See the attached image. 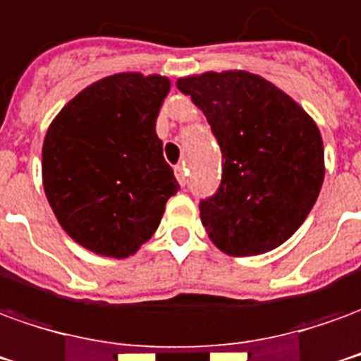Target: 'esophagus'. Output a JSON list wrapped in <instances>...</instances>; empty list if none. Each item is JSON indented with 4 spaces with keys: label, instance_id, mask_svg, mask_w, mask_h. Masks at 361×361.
Listing matches in <instances>:
<instances>
[{
    "label": "esophagus",
    "instance_id": "esophagus-1",
    "mask_svg": "<svg viewBox=\"0 0 361 361\" xmlns=\"http://www.w3.org/2000/svg\"><path fill=\"white\" fill-rule=\"evenodd\" d=\"M176 178H178V181H180V185H185V181H188V170H185V164L176 166Z\"/></svg>",
    "mask_w": 361,
    "mask_h": 361
}]
</instances>
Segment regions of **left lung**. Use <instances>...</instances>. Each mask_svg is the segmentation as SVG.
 <instances>
[{
	"instance_id": "8db88e82",
	"label": "left lung",
	"mask_w": 361,
	"mask_h": 361,
	"mask_svg": "<svg viewBox=\"0 0 361 361\" xmlns=\"http://www.w3.org/2000/svg\"><path fill=\"white\" fill-rule=\"evenodd\" d=\"M223 152V180L201 201V223L228 256L281 246L311 213L324 180L321 130L307 111L246 70L180 78Z\"/></svg>"
}]
</instances>
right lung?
I'll return each mask as SVG.
<instances>
[{"label":"right lung","mask_w":361,"mask_h":361,"mask_svg":"<svg viewBox=\"0 0 361 361\" xmlns=\"http://www.w3.org/2000/svg\"><path fill=\"white\" fill-rule=\"evenodd\" d=\"M166 75L121 72L75 95L42 142V188L66 234L85 250L128 258L150 240L180 189L156 119Z\"/></svg>","instance_id":"add662e5"}]
</instances>
